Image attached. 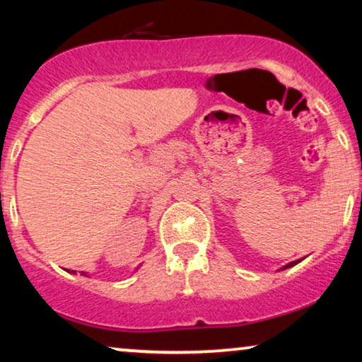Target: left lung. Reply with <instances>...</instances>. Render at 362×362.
I'll list each match as a JSON object with an SVG mask.
<instances>
[{
    "label": "left lung",
    "instance_id": "obj_1",
    "mask_svg": "<svg viewBox=\"0 0 362 362\" xmlns=\"http://www.w3.org/2000/svg\"><path fill=\"white\" fill-rule=\"evenodd\" d=\"M298 262H301V260H295V262H290V264H286L285 267H284V269H281V270H285V269H290V267H293V265H296V264H298Z\"/></svg>",
    "mask_w": 362,
    "mask_h": 362
}]
</instances>
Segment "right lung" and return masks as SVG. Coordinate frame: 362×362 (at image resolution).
<instances>
[{"instance_id":"obj_1","label":"right lung","mask_w":362,"mask_h":362,"mask_svg":"<svg viewBox=\"0 0 362 362\" xmlns=\"http://www.w3.org/2000/svg\"><path fill=\"white\" fill-rule=\"evenodd\" d=\"M72 274H76V270H72ZM82 275H86V276H87V274H86V272H82Z\"/></svg>"}]
</instances>
